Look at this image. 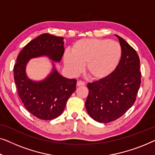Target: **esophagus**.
<instances>
[{"label": "esophagus", "mask_w": 155, "mask_h": 155, "mask_svg": "<svg viewBox=\"0 0 155 155\" xmlns=\"http://www.w3.org/2000/svg\"><path fill=\"white\" fill-rule=\"evenodd\" d=\"M77 86H85V83L81 81H78L77 83Z\"/></svg>", "instance_id": "obj_1"}]
</instances>
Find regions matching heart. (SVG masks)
I'll list each match as a JSON object with an SVG mask.
<instances>
[{
    "label": "heart",
    "instance_id": "1",
    "mask_svg": "<svg viewBox=\"0 0 155 155\" xmlns=\"http://www.w3.org/2000/svg\"><path fill=\"white\" fill-rule=\"evenodd\" d=\"M119 43L110 39L84 38L74 43L71 53L64 54V63L70 74L76 76L86 64V71L91 79H104L114 72L121 58Z\"/></svg>",
    "mask_w": 155,
    "mask_h": 155
}]
</instances>
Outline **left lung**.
Here are the masks:
<instances>
[{
	"label": "left lung",
	"instance_id": "1",
	"mask_svg": "<svg viewBox=\"0 0 155 155\" xmlns=\"http://www.w3.org/2000/svg\"><path fill=\"white\" fill-rule=\"evenodd\" d=\"M122 50L118 67L104 79L89 83L85 103L95 121L109 123L119 119L134 104L140 86V59L136 51L118 35Z\"/></svg>",
	"mask_w": 155,
	"mask_h": 155
}]
</instances>
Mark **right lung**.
<instances>
[{
    "label": "right lung",
    "instance_id": "obj_1",
    "mask_svg": "<svg viewBox=\"0 0 155 155\" xmlns=\"http://www.w3.org/2000/svg\"><path fill=\"white\" fill-rule=\"evenodd\" d=\"M64 38L43 34L24 47L14 66L17 92L29 112L42 120H52L64 111L67 102L76 90L77 80L60 75L54 62H60L64 52ZM45 56L53 61V69L43 80L33 81L27 77L25 67L29 59Z\"/></svg>",
    "mask_w": 155,
    "mask_h": 155
}]
</instances>
